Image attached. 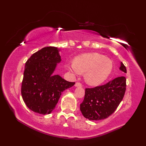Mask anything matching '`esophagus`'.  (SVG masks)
<instances>
[{
    "mask_svg": "<svg viewBox=\"0 0 146 146\" xmlns=\"http://www.w3.org/2000/svg\"><path fill=\"white\" fill-rule=\"evenodd\" d=\"M75 86L76 87H81L82 84H81V83H80V82H76Z\"/></svg>",
    "mask_w": 146,
    "mask_h": 146,
    "instance_id": "1",
    "label": "esophagus"
}]
</instances>
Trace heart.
Segmentation results:
<instances>
[{
    "label": "heart",
    "instance_id": "obj_1",
    "mask_svg": "<svg viewBox=\"0 0 146 146\" xmlns=\"http://www.w3.org/2000/svg\"><path fill=\"white\" fill-rule=\"evenodd\" d=\"M69 70L75 73H84L86 83L97 86L107 79L112 72L113 62L109 58L98 53L80 55L74 60V64L67 65Z\"/></svg>",
    "mask_w": 146,
    "mask_h": 146
}]
</instances>
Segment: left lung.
Here are the masks:
<instances>
[{
    "mask_svg": "<svg viewBox=\"0 0 146 146\" xmlns=\"http://www.w3.org/2000/svg\"><path fill=\"white\" fill-rule=\"evenodd\" d=\"M119 69L127 73L122 62ZM125 90L126 78L123 76L115 78L106 84L86 88L84 101L80 105L82 115L89 120L98 121L107 118L116 110Z\"/></svg>",
    "mask_w": 146,
    "mask_h": 146,
    "instance_id": "obj_1",
    "label": "left lung"
}]
</instances>
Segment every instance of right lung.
I'll return each instance as SVG.
<instances>
[{
    "instance_id": "right-lung-1",
    "label": "right lung",
    "mask_w": 146,
    "mask_h": 146,
    "mask_svg": "<svg viewBox=\"0 0 146 146\" xmlns=\"http://www.w3.org/2000/svg\"><path fill=\"white\" fill-rule=\"evenodd\" d=\"M60 49L46 47L34 53L25 63L21 95L27 107L40 114L54 109L62 92L75 84L53 73L61 62Z\"/></svg>"
}]
</instances>
